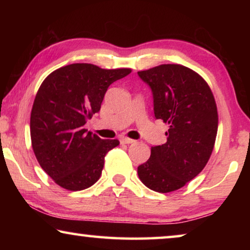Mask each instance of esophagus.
I'll list each match as a JSON object with an SVG mask.
<instances>
[{"label": "esophagus", "mask_w": 250, "mask_h": 250, "mask_svg": "<svg viewBox=\"0 0 250 250\" xmlns=\"http://www.w3.org/2000/svg\"><path fill=\"white\" fill-rule=\"evenodd\" d=\"M121 142L123 143V145H131V143L135 142V140H132V139H128V138H122Z\"/></svg>", "instance_id": "obj_1"}]
</instances>
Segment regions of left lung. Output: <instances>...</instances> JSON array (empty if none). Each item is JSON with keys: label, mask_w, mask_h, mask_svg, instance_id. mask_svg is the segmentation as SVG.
I'll list each match as a JSON object with an SVG mask.
<instances>
[{"label": "left lung", "mask_w": 250, "mask_h": 250, "mask_svg": "<svg viewBox=\"0 0 250 250\" xmlns=\"http://www.w3.org/2000/svg\"><path fill=\"white\" fill-rule=\"evenodd\" d=\"M153 94L155 117L168 125L167 142L151 146L138 167L141 182L156 192L179 190L205 168L213 152L218 114L207 82L182 64L138 71Z\"/></svg>", "instance_id": "left-lung-1"}]
</instances>
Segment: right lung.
I'll use <instances>...</instances> for the list:
<instances>
[{
	"instance_id": "right-lung-1",
	"label": "right lung",
	"mask_w": 250,
	"mask_h": 250,
	"mask_svg": "<svg viewBox=\"0 0 250 250\" xmlns=\"http://www.w3.org/2000/svg\"><path fill=\"white\" fill-rule=\"evenodd\" d=\"M131 71L71 63L41 84L30 112V139L37 162L58 186L81 191L100 179L105 155L119 141L99 138L84 125L100 110L109 85Z\"/></svg>"
}]
</instances>
